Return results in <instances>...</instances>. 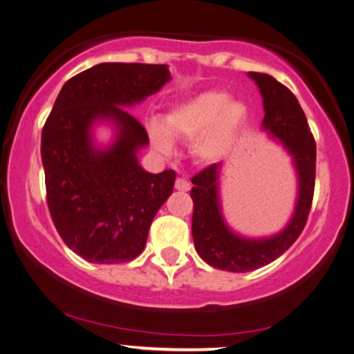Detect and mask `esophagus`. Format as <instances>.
<instances>
[{
	"mask_svg": "<svg viewBox=\"0 0 354 354\" xmlns=\"http://www.w3.org/2000/svg\"><path fill=\"white\" fill-rule=\"evenodd\" d=\"M174 188L178 191H188L191 186H189V181L185 180V178H178L176 183H174Z\"/></svg>",
	"mask_w": 354,
	"mask_h": 354,
	"instance_id": "1",
	"label": "esophagus"
}]
</instances>
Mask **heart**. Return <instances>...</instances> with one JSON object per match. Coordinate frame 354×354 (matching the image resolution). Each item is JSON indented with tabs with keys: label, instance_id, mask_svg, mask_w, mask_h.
Masks as SVG:
<instances>
[{
	"label": "heart",
	"instance_id": "heart-1",
	"mask_svg": "<svg viewBox=\"0 0 354 354\" xmlns=\"http://www.w3.org/2000/svg\"><path fill=\"white\" fill-rule=\"evenodd\" d=\"M247 110L241 102L231 100L223 91H207L176 105L166 117L170 133L185 140H193L194 151L201 158H219L229 150L236 133L245 123ZM150 140L161 153L173 150L171 135L160 123H151Z\"/></svg>",
	"mask_w": 354,
	"mask_h": 354
}]
</instances>
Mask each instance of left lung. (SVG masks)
<instances>
[{"instance_id": "1", "label": "left lung", "mask_w": 354, "mask_h": 354, "mask_svg": "<svg viewBox=\"0 0 354 354\" xmlns=\"http://www.w3.org/2000/svg\"><path fill=\"white\" fill-rule=\"evenodd\" d=\"M259 85L263 99L262 127L283 145L292 155L299 178V198L292 219L283 231L263 239H247L227 227L221 212L219 171L214 163L194 174L193 189V241L196 252L204 262L227 272H250L280 257L299 239L308 219L315 191L317 145L299 100L293 93L269 74L249 72Z\"/></svg>"}]
</instances>
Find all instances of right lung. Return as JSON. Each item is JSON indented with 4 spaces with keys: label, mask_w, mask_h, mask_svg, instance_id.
Instances as JSON below:
<instances>
[{
    "label": "right lung",
    "mask_w": 354,
    "mask_h": 354,
    "mask_svg": "<svg viewBox=\"0 0 354 354\" xmlns=\"http://www.w3.org/2000/svg\"><path fill=\"white\" fill-rule=\"evenodd\" d=\"M165 64L104 62L67 80L44 123L41 158L50 218L69 249L92 263L138 257L151 221L176 173L145 171L136 151L148 145L145 127L123 107L138 104L169 82ZM97 120L118 129L109 149H97Z\"/></svg>",
    "instance_id": "right-lung-1"
}]
</instances>
